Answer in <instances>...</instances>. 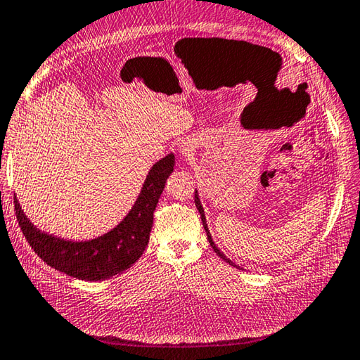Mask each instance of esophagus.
Returning a JSON list of instances; mask_svg holds the SVG:
<instances>
[{
	"label": "esophagus",
	"instance_id": "34e87169",
	"mask_svg": "<svg viewBox=\"0 0 360 360\" xmlns=\"http://www.w3.org/2000/svg\"><path fill=\"white\" fill-rule=\"evenodd\" d=\"M184 151H188V148H186V150Z\"/></svg>",
	"mask_w": 360,
	"mask_h": 360
}]
</instances>
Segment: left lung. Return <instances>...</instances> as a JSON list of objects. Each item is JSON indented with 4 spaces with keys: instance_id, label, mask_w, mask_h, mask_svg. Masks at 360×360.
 Wrapping results in <instances>:
<instances>
[{
    "instance_id": "obj_1",
    "label": "left lung",
    "mask_w": 360,
    "mask_h": 360,
    "mask_svg": "<svg viewBox=\"0 0 360 360\" xmlns=\"http://www.w3.org/2000/svg\"><path fill=\"white\" fill-rule=\"evenodd\" d=\"M195 204H196V209H198V212H200V215H201V221H202V226H204V229H206V234H207V240H209V243H210V246H212V250L217 252V256H220L224 262H228L229 265H232V266H236V269H240V266L238 265H236L234 262H232V260H229L226 256L223 255V252L217 248V245L214 243V240H212V237H210V232H209V229H207V224H206V217H204V209H202V206H201V202H200V198H198V193L195 192Z\"/></svg>"
}]
</instances>
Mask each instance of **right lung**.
Wrapping results in <instances>:
<instances>
[{
  "label": "right lung",
  "mask_w": 360,
  "mask_h": 360,
  "mask_svg": "<svg viewBox=\"0 0 360 360\" xmlns=\"http://www.w3.org/2000/svg\"><path fill=\"white\" fill-rule=\"evenodd\" d=\"M174 167L168 154L153 165L129 214L117 228L89 242H68L45 234L27 220L17 198L15 215L27 243L44 262L62 273L84 281H103L128 270L136 264L150 240L153 215L167 178Z\"/></svg>",
  "instance_id": "right-lung-1"
}]
</instances>
